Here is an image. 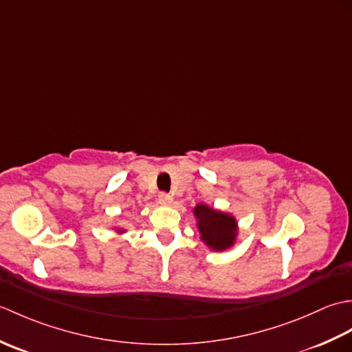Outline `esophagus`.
<instances>
[{"label":"esophagus","mask_w":352,"mask_h":352,"mask_svg":"<svg viewBox=\"0 0 352 352\" xmlns=\"http://www.w3.org/2000/svg\"><path fill=\"white\" fill-rule=\"evenodd\" d=\"M159 203L162 206H170L172 204V197L169 193H160L159 195Z\"/></svg>","instance_id":"34e87169"}]
</instances>
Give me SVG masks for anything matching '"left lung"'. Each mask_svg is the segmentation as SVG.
I'll list each match as a JSON object with an SVG mask.
<instances>
[{
	"label": "left lung",
	"mask_w": 352,
	"mask_h": 352,
	"mask_svg": "<svg viewBox=\"0 0 352 352\" xmlns=\"http://www.w3.org/2000/svg\"><path fill=\"white\" fill-rule=\"evenodd\" d=\"M199 239L208 250L222 252L233 248L239 237V223L234 214L218 210L206 203L192 208Z\"/></svg>",
	"instance_id": "1"
}]
</instances>
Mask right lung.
I'll list each match as a JSON object with an SVG mask.
<instances>
[{"instance_id":"obj_1","label":"right lung","mask_w":352,"mask_h":352,"mask_svg":"<svg viewBox=\"0 0 352 352\" xmlns=\"http://www.w3.org/2000/svg\"><path fill=\"white\" fill-rule=\"evenodd\" d=\"M113 230L116 231V233H118V234H125V233H126V231H129V230H126V228H124V227H113Z\"/></svg>"}]
</instances>
